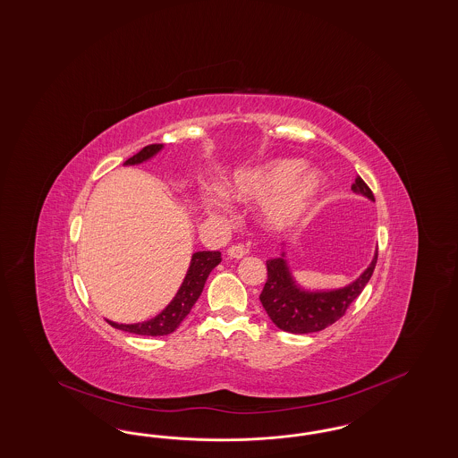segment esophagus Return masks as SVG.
<instances>
[{
    "label": "esophagus",
    "instance_id": "1",
    "mask_svg": "<svg viewBox=\"0 0 458 458\" xmlns=\"http://www.w3.org/2000/svg\"><path fill=\"white\" fill-rule=\"evenodd\" d=\"M226 253L230 255V257H233V259H242L243 255H247V249L243 247V245H232V247H228V250Z\"/></svg>",
    "mask_w": 458,
    "mask_h": 458
}]
</instances>
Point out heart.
Here are the masks:
<instances>
[{
    "instance_id": "obj_1",
    "label": "heart",
    "mask_w": 458,
    "mask_h": 458,
    "mask_svg": "<svg viewBox=\"0 0 458 458\" xmlns=\"http://www.w3.org/2000/svg\"><path fill=\"white\" fill-rule=\"evenodd\" d=\"M300 158H276L249 171L238 173L228 184L226 192L238 201H268L266 220L274 230L293 226L313 205L323 188V177L316 171H302ZM208 208L218 213V203L209 201Z\"/></svg>"
}]
</instances>
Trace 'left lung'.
<instances>
[{
	"mask_svg": "<svg viewBox=\"0 0 458 458\" xmlns=\"http://www.w3.org/2000/svg\"><path fill=\"white\" fill-rule=\"evenodd\" d=\"M352 191L374 199L370 188L360 175L355 177ZM377 253L362 276L352 284L336 291L310 293L301 289L289 274L284 259L267 260V281L260 293V302L277 328L289 333H313L325 330L347 313L348 306L359 298L370 281L377 264Z\"/></svg>",
	"mask_w": 458,
	"mask_h": 458,
	"instance_id": "8db88e82",
	"label": "left lung"
}]
</instances>
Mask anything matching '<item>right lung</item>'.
<instances>
[{
  "mask_svg": "<svg viewBox=\"0 0 458 458\" xmlns=\"http://www.w3.org/2000/svg\"><path fill=\"white\" fill-rule=\"evenodd\" d=\"M160 148H162L160 143H150V145L143 147L142 150H139L133 157L128 158L125 164H140L143 160L152 157L154 154H157ZM220 262V252L203 250V252L194 253L192 260H191L190 270L186 274V279L181 285L179 293L175 294L173 302L160 315L148 319V321H143V323H135V325H118L113 321H108V323L113 328L135 333V335H143V336H162V335L173 333L181 325V321L190 315L191 308L194 306V302L203 293L209 272Z\"/></svg>",
  "mask_w": 458,
  "mask_h": 458,
  "instance_id": "1",
  "label": "right lung"
}]
</instances>
